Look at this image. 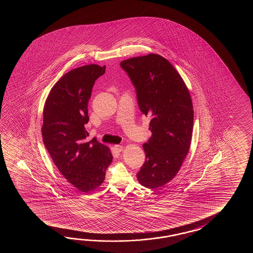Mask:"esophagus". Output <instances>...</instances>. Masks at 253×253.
Listing matches in <instances>:
<instances>
[{
	"instance_id": "34e87169",
	"label": "esophagus",
	"mask_w": 253,
	"mask_h": 253,
	"mask_svg": "<svg viewBox=\"0 0 253 253\" xmlns=\"http://www.w3.org/2000/svg\"><path fill=\"white\" fill-rule=\"evenodd\" d=\"M114 147H115V149L118 151V152H122V151L124 150L125 148L124 146L121 145H116Z\"/></svg>"
}]
</instances>
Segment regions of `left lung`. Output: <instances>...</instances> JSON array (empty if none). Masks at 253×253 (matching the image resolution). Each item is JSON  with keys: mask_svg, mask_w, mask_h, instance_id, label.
Wrapping results in <instances>:
<instances>
[{"mask_svg": "<svg viewBox=\"0 0 253 253\" xmlns=\"http://www.w3.org/2000/svg\"><path fill=\"white\" fill-rule=\"evenodd\" d=\"M120 65L135 86L141 112L151 119L152 136L143 144L146 159L136 177L146 188H158L177 174L188 154L194 126L191 95L177 70L158 54Z\"/></svg>", "mask_w": 253, "mask_h": 253, "instance_id": "left-lung-1", "label": "left lung"}]
</instances>
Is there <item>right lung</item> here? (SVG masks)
I'll use <instances>...</instances> for the list:
<instances>
[{
  "instance_id": "add662e5",
  "label": "right lung",
  "mask_w": 253,
  "mask_h": 253,
  "mask_svg": "<svg viewBox=\"0 0 253 253\" xmlns=\"http://www.w3.org/2000/svg\"><path fill=\"white\" fill-rule=\"evenodd\" d=\"M106 67L89 64L62 76L48 93L43 108V143L60 173L83 193L102 184L113 156L88 133L87 104L95 81Z\"/></svg>"
}]
</instances>
